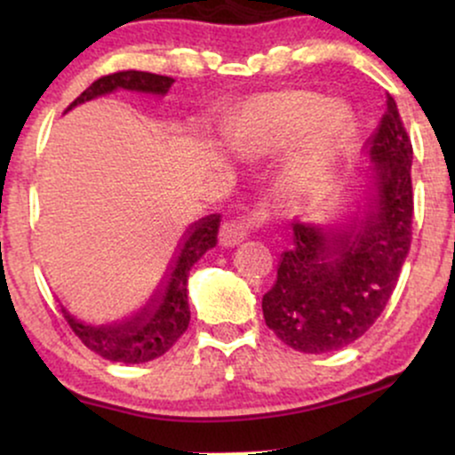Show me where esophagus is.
Segmentation results:
<instances>
[{
  "label": "esophagus",
  "mask_w": 455,
  "mask_h": 455,
  "mask_svg": "<svg viewBox=\"0 0 455 455\" xmlns=\"http://www.w3.org/2000/svg\"><path fill=\"white\" fill-rule=\"evenodd\" d=\"M250 220H263V216H260V213H254V218H250ZM250 220H227L222 224L218 239H220L224 248H235V245H239L245 237H248Z\"/></svg>",
  "instance_id": "34e87169"
}]
</instances>
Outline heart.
I'll use <instances>...</instances> for the list:
<instances>
[{
    "label": "heart",
    "instance_id": "1",
    "mask_svg": "<svg viewBox=\"0 0 455 455\" xmlns=\"http://www.w3.org/2000/svg\"><path fill=\"white\" fill-rule=\"evenodd\" d=\"M351 128L342 102L321 93L284 90L254 96L237 117L220 130L222 145L237 160L252 162L286 151L275 169V188L289 201L315 198L331 180L333 164Z\"/></svg>",
    "mask_w": 455,
    "mask_h": 455
}]
</instances>
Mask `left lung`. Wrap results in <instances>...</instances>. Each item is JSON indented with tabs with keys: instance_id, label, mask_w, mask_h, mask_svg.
<instances>
[{
	"instance_id": "1",
	"label": "left lung",
	"mask_w": 455,
	"mask_h": 455,
	"mask_svg": "<svg viewBox=\"0 0 455 455\" xmlns=\"http://www.w3.org/2000/svg\"><path fill=\"white\" fill-rule=\"evenodd\" d=\"M363 158L355 210L295 220L293 245L263 295L265 323L295 351L321 355L353 344L398 284L411 248L412 145L391 96Z\"/></svg>"
}]
</instances>
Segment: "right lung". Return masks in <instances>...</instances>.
<instances>
[{
  "label": "right lung",
  "mask_w": 455,
  "mask_h": 455,
  "mask_svg": "<svg viewBox=\"0 0 455 455\" xmlns=\"http://www.w3.org/2000/svg\"><path fill=\"white\" fill-rule=\"evenodd\" d=\"M173 83L175 78L151 75V72H115V75L93 81L68 107V111H72L78 104L96 100V98L119 90L164 98ZM218 227H220V213H210V216L192 222L186 228L158 286L137 312L122 318V321L87 323L72 315L64 304H60L68 325L72 327V331L81 338V342L87 348H92L93 353L108 359V362L145 363L164 355L184 336L188 323H190L188 278H190V269L195 267L196 260L216 245Z\"/></svg>",
  "instance_id": "right-lung-1"
}]
</instances>
